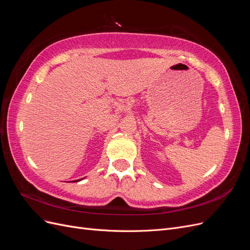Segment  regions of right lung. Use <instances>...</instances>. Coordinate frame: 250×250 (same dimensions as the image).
Segmentation results:
<instances>
[{"label": "right lung", "mask_w": 250, "mask_h": 250, "mask_svg": "<svg viewBox=\"0 0 250 250\" xmlns=\"http://www.w3.org/2000/svg\"><path fill=\"white\" fill-rule=\"evenodd\" d=\"M79 180H81V179H77V180H75V181H79Z\"/></svg>", "instance_id": "add662e5"}]
</instances>
